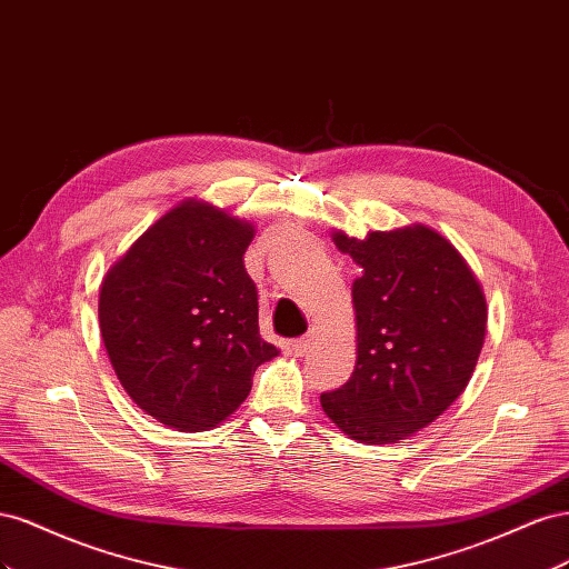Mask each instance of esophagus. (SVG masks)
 <instances>
[{
	"label": "esophagus",
	"instance_id": "34e87169",
	"mask_svg": "<svg viewBox=\"0 0 569 569\" xmlns=\"http://www.w3.org/2000/svg\"><path fill=\"white\" fill-rule=\"evenodd\" d=\"M311 343H313V335L299 337V339L291 341V351H295L297 356H306L308 351H311Z\"/></svg>",
	"mask_w": 569,
	"mask_h": 569
}]
</instances>
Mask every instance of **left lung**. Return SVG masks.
<instances>
[{
    "label": "left lung",
    "mask_w": 569,
    "mask_h": 569,
    "mask_svg": "<svg viewBox=\"0 0 569 569\" xmlns=\"http://www.w3.org/2000/svg\"><path fill=\"white\" fill-rule=\"evenodd\" d=\"M360 268L356 368L320 396L325 416L360 443H396L435 422L468 387L487 335V299L449 239L427 226L332 232Z\"/></svg>",
    "instance_id": "8db88e82"
}]
</instances>
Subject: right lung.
I'll use <instances>...</instances> for the list:
<instances>
[{
  "instance_id": "add662e5",
  "label": "right lung",
  "mask_w": 569,
  "mask_h": 569,
  "mask_svg": "<svg viewBox=\"0 0 569 569\" xmlns=\"http://www.w3.org/2000/svg\"><path fill=\"white\" fill-rule=\"evenodd\" d=\"M253 226L187 199L109 268L99 330L111 366L147 416L206 432L242 406L256 368L280 351L258 332L244 268Z\"/></svg>"
}]
</instances>
